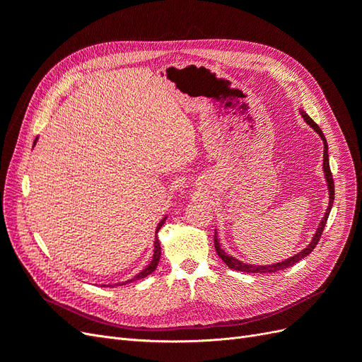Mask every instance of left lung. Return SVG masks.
<instances>
[{"label": "left lung", "instance_id": "8db88e82", "mask_svg": "<svg viewBox=\"0 0 362 362\" xmlns=\"http://www.w3.org/2000/svg\"><path fill=\"white\" fill-rule=\"evenodd\" d=\"M303 120L306 124H308L317 134L320 136V139L323 140V173H325V180H326V185H327V192H329V204H327V208H326V213L322 218V222L319 225V228H317L315 234L313 235L310 245L306 246L305 249H302L300 252H298V254L290 257V258H286L284 261H279V262H275V264H266V266H259V264H249V262H243L240 261L237 258H234L233 255H228L226 252L222 249L221 246V240H218V234H217V229L214 233V247H216V252L217 255L222 258V261L225 262V264L229 267V269H234V270H238V272H246V273H273V272H279V270H284L287 269L293 264H296V262H299L302 258H305L306 255H310L313 249L315 247V245L319 243L320 240V235L323 233L325 229V225L327 222V217H329V213H331V208H332V204H334V180H332V173H331V168H329V156H327V141L325 139V134L323 131L319 128V125H317L314 120L306 115L303 110H299Z\"/></svg>", "mask_w": 362, "mask_h": 362}]
</instances>
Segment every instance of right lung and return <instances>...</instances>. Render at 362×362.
<instances>
[{"mask_svg": "<svg viewBox=\"0 0 362 362\" xmlns=\"http://www.w3.org/2000/svg\"><path fill=\"white\" fill-rule=\"evenodd\" d=\"M36 141H37V137H36V140H35V145H36ZM33 145V146H35ZM166 218H168V216H164L161 221L158 222V225H157V229H156V238H154V254H152V259H151V262L144 269V270H140L137 275H134L133 278L131 279H127V281H122V282H116V284H104V286H101V287H117V286H125V284H129V282H133V281H139V279H144V278H146L148 275H151L152 272H154L156 269H157V266H158V261H160V257H161V246H160V242H158V237H157V234H158V231H160V228L164 225V222H166Z\"/></svg>", "mask_w": 362, "mask_h": 362, "instance_id": "right-lung-1", "label": "right lung"}]
</instances>
